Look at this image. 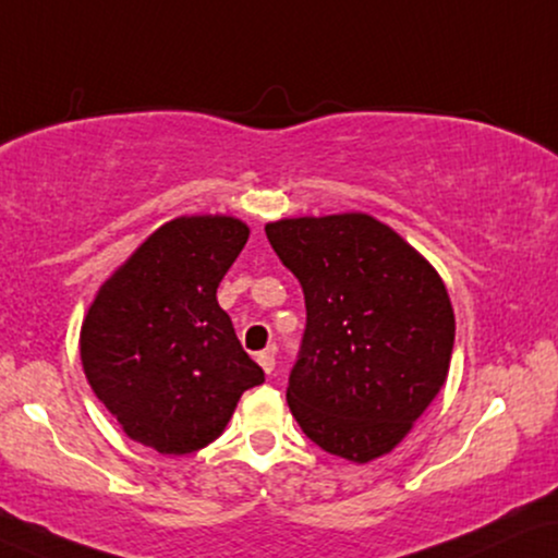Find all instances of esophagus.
Masks as SVG:
<instances>
[{
  "label": "esophagus",
  "mask_w": 558,
  "mask_h": 558,
  "mask_svg": "<svg viewBox=\"0 0 558 558\" xmlns=\"http://www.w3.org/2000/svg\"><path fill=\"white\" fill-rule=\"evenodd\" d=\"M257 363H259V368H263L267 376H270V373L275 371V352L272 350H265V352H259L257 355Z\"/></svg>",
  "instance_id": "1"
}]
</instances>
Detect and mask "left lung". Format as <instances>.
<instances>
[{
	"label": "left lung",
	"mask_w": 558,
	"mask_h": 558,
	"mask_svg": "<svg viewBox=\"0 0 558 558\" xmlns=\"http://www.w3.org/2000/svg\"><path fill=\"white\" fill-rule=\"evenodd\" d=\"M303 288L306 331L288 407L331 456L391 453L448 378L456 316L433 265L368 214L280 218L265 227Z\"/></svg>",
	"instance_id": "obj_1"
}]
</instances>
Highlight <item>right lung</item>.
Listing matches in <instances>:
<instances>
[{"mask_svg":"<svg viewBox=\"0 0 558 558\" xmlns=\"http://www.w3.org/2000/svg\"><path fill=\"white\" fill-rule=\"evenodd\" d=\"M250 239L234 216H180L100 286L80 355L123 433L165 456L206 448L265 373L242 350L216 291Z\"/></svg>","mask_w":558,"mask_h":558,"instance_id":"1","label":"right lung"}]
</instances>
